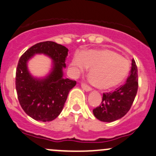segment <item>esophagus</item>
Here are the masks:
<instances>
[{"mask_svg":"<svg viewBox=\"0 0 156 156\" xmlns=\"http://www.w3.org/2000/svg\"><path fill=\"white\" fill-rule=\"evenodd\" d=\"M81 88L84 89V90H86V91H90V90H92L91 87H89V86L87 85V84H84V83H82V84H81Z\"/></svg>","mask_w":156,"mask_h":156,"instance_id":"esophagus-1","label":"esophagus"}]
</instances>
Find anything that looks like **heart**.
Instances as JSON below:
<instances>
[{
	"label": "heart",
	"mask_w": 156,
	"mask_h": 156,
	"mask_svg": "<svg viewBox=\"0 0 156 156\" xmlns=\"http://www.w3.org/2000/svg\"><path fill=\"white\" fill-rule=\"evenodd\" d=\"M75 74L90 68L92 84L101 90H110L123 82L130 70L129 60L110 49L88 50L75 55L70 63Z\"/></svg>",
	"instance_id": "b5f03b06"
}]
</instances>
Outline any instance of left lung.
<instances>
[{"mask_svg":"<svg viewBox=\"0 0 156 156\" xmlns=\"http://www.w3.org/2000/svg\"><path fill=\"white\" fill-rule=\"evenodd\" d=\"M138 90V70L135 60L132 59L129 76L126 83L113 93L103 94L102 102L93 110L97 119L103 122L115 121L122 118L130 109Z\"/></svg>","mask_w":156,"mask_h":156,"instance_id":"1","label":"left lung"}]
</instances>
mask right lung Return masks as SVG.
Instances as JSON below:
<instances>
[{
	"instance_id": "1",
	"label": "right lung",
	"mask_w": 156,
	"mask_h": 156,
	"mask_svg": "<svg viewBox=\"0 0 156 156\" xmlns=\"http://www.w3.org/2000/svg\"><path fill=\"white\" fill-rule=\"evenodd\" d=\"M69 49L55 42L36 43L27 49L18 62L16 90L20 104L30 117L38 121L55 120L62 110L71 89L76 81L63 78ZM36 54H44L53 60V68L45 78L37 79L29 73L28 61Z\"/></svg>"
}]
</instances>
